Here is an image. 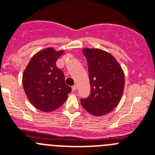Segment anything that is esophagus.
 <instances>
[{"label": "esophagus", "instance_id": "esophagus-1", "mask_svg": "<svg viewBox=\"0 0 155 155\" xmlns=\"http://www.w3.org/2000/svg\"><path fill=\"white\" fill-rule=\"evenodd\" d=\"M72 91H76V90H77V86L76 85H74V86H72Z\"/></svg>", "mask_w": 155, "mask_h": 155}]
</instances>
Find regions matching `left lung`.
Masks as SVG:
<instances>
[{
    "label": "left lung",
    "instance_id": "left-lung-1",
    "mask_svg": "<svg viewBox=\"0 0 155 155\" xmlns=\"http://www.w3.org/2000/svg\"><path fill=\"white\" fill-rule=\"evenodd\" d=\"M83 53L87 61L91 94L81 98L82 106L92 115L109 114L117 106L123 94L124 71L107 52L85 48Z\"/></svg>",
    "mask_w": 155,
    "mask_h": 155
}]
</instances>
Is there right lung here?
Listing matches in <instances>:
<instances>
[{
	"mask_svg": "<svg viewBox=\"0 0 155 155\" xmlns=\"http://www.w3.org/2000/svg\"><path fill=\"white\" fill-rule=\"evenodd\" d=\"M64 51L53 48L37 53L23 74V86L31 103L36 109L52 112L65 102L71 88L64 82V75L56 66Z\"/></svg>",
	"mask_w": 155,
	"mask_h": 155,
	"instance_id": "1",
	"label": "right lung"
}]
</instances>
